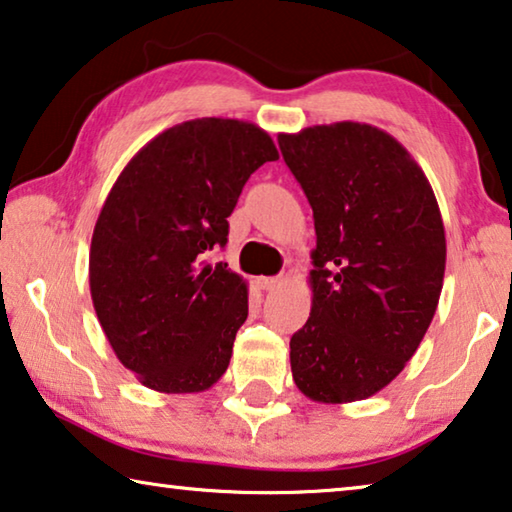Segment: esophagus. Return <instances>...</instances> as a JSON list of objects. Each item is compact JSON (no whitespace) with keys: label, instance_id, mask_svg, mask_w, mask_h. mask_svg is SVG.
<instances>
[{"label":"esophagus","instance_id":"obj_1","mask_svg":"<svg viewBox=\"0 0 512 512\" xmlns=\"http://www.w3.org/2000/svg\"><path fill=\"white\" fill-rule=\"evenodd\" d=\"M280 285H282V278H257V287L264 291H271Z\"/></svg>","mask_w":512,"mask_h":512}]
</instances>
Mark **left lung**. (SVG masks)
Wrapping results in <instances>:
<instances>
[{
  "instance_id": "8db88e82",
  "label": "left lung",
  "mask_w": 512,
  "mask_h": 512,
  "mask_svg": "<svg viewBox=\"0 0 512 512\" xmlns=\"http://www.w3.org/2000/svg\"><path fill=\"white\" fill-rule=\"evenodd\" d=\"M314 212L312 310L289 342L316 403L369 399L417 353L442 294L446 239L424 170L367 123L278 136Z\"/></svg>"
}]
</instances>
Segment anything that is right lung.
<instances>
[{
  "label": "right lung",
  "mask_w": 512,
  "mask_h": 512,
  "mask_svg": "<svg viewBox=\"0 0 512 512\" xmlns=\"http://www.w3.org/2000/svg\"><path fill=\"white\" fill-rule=\"evenodd\" d=\"M278 157L262 127L196 118L154 136L111 186L88 257L91 298L116 358L154 392H205L230 364L248 285L205 253L227 243L248 177Z\"/></svg>",
  "instance_id": "add662e5"
}]
</instances>
